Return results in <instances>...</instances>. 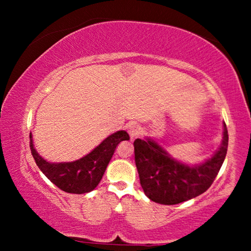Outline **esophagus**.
I'll list each match as a JSON object with an SVG mask.
<instances>
[{
  "label": "esophagus",
  "instance_id": "obj_1",
  "mask_svg": "<svg viewBox=\"0 0 251 251\" xmlns=\"http://www.w3.org/2000/svg\"><path fill=\"white\" fill-rule=\"evenodd\" d=\"M128 133L130 135V137H131V139L136 138L137 136L140 135V129H139V126H136V125H131V126H130L129 128H128Z\"/></svg>",
  "mask_w": 251,
  "mask_h": 251
}]
</instances>
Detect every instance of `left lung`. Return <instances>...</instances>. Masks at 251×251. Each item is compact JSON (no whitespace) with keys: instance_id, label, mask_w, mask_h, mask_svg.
<instances>
[{"instance_id":"obj_1","label":"left lung","mask_w":251,"mask_h":251,"mask_svg":"<svg viewBox=\"0 0 251 251\" xmlns=\"http://www.w3.org/2000/svg\"><path fill=\"white\" fill-rule=\"evenodd\" d=\"M228 133L223 123V140L210 159L195 166H187L174 159L155 140L137 138L135 162L146 197L160 204H178L204 193L224 162L227 153Z\"/></svg>"}]
</instances>
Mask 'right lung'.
Listing matches in <instances>:
<instances>
[{
  "mask_svg": "<svg viewBox=\"0 0 251 251\" xmlns=\"http://www.w3.org/2000/svg\"><path fill=\"white\" fill-rule=\"evenodd\" d=\"M29 147L37 167L50 181L61 191L73 194H83L94 191L111 161L116 146L123 140H129L125 130L116 131L99 144L87 155L73 162H48L34 149L32 133Z\"/></svg>",
  "mask_w": 251,
  "mask_h": 251,
  "instance_id": "obj_1",
  "label": "right lung"
}]
</instances>
